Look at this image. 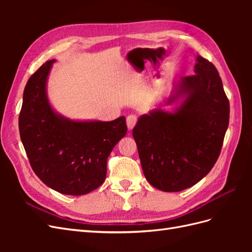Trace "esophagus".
<instances>
[{
    "mask_svg": "<svg viewBox=\"0 0 252 252\" xmlns=\"http://www.w3.org/2000/svg\"><path fill=\"white\" fill-rule=\"evenodd\" d=\"M126 122H127L128 129L129 130H131V129L135 126L136 122H138V118H136V116H134V114H129L126 119Z\"/></svg>",
    "mask_w": 252,
    "mask_h": 252,
    "instance_id": "34e87169",
    "label": "esophagus"
}]
</instances>
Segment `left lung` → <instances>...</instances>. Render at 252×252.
Listing matches in <instances>:
<instances>
[{"label": "left lung", "instance_id": "obj_1", "mask_svg": "<svg viewBox=\"0 0 252 252\" xmlns=\"http://www.w3.org/2000/svg\"><path fill=\"white\" fill-rule=\"evenodd\" d=\"M194 73L181 79L167 102L183 96L179 108L144 114L132 130L145 178L165 192L187 189L208 174L229 124V101L216 66L199 56Z\"/></svg>", "mask_w": 252, "mask_h": 252}]
</instances>
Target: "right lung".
<instances>
[{"label": "right lung", "mask_w": 252, "mask_h": 252, "mask_svg": "<svg viewBox=\"0 0 252 252\" xmlns=\"http://www.w3.org/2000/svg\"><path fill=\"white\" fill-rule=\"evenodd\" d=\"M53 62L43 64L26 84L20 135L30 166L45 185L63 194L83 195L104 183L107 158L127 132L126 120L78 122L56 113L46 94Z\"/></svg>", "instance_id": "1"}]
</instances>
